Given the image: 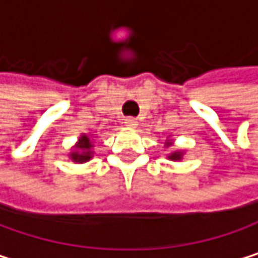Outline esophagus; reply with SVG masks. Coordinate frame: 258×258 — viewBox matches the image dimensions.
Masks as SVG:
<instances>
[{"label": "esophagus", "instance_id": "1", "mask_svg": "<svg viewBox=\"0 0 258 258\" xmlns=\"http://www.w3.org/2000/svg\"><path fill=\"white\" fill-rule=\"evenodd\" d=\"M124 126H126L127 129H137L138 121H137L135 118H126V120H124Z\"/></svg>", "mask_w": 258, "mask_h": 258}]
</instances>
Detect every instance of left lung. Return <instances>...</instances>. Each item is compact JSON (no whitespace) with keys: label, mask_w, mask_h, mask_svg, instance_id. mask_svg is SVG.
<instances>
[{"label":"left lung","mask_w":258,"mask_h":258,"mask_svg":"<svg viewBox=\"0 0 258 258\" xmlns=\"http://www.w3.org/2000/svg\"><path fill=\"white\" fill-rule=\"evenodd\" d=\"M172 146H174V138L167 137L166 141H164V148H172ZM184 152L186 151H183V149H174L169 154H166V158L171 160V161H181L183 157H184Z\"/></svg>","instance_id":"1"}]
</instances>
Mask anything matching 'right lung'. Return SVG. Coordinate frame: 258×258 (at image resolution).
<instances>
[{
    "mask_svg": "<svg viewBox=\"0 0 258 258\" xmlns=\"http://www.w3.org/2000/svg\"><path fill=\"white\" fill-rule=\"evenodd\" d=\"M69 160L77 164H83L94 158V137L92 134H81L77 140V143L72 146L71 152L68 154Z\"/></svg>",
    "mask_w": 258,
    "mask_h": 258,
    "instance_id": "add662e5",
    "label": "right lung"
}]
</instances>
